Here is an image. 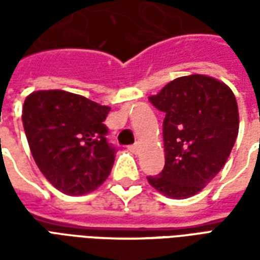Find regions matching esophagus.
Masks as SVG:
<instances>
[{"label": "esophagus", "mask_w": 260, "mask_h": 260, "mask_svg": "<svg viewBox=\"0 0 260 260\" xmlns=\"http://www.w3.org/2000/svg\"><path fill=\"white\" fill-rule=\"evenodd\" d=\"M139 147H141V145H139V143H134V145H131L129 146V150L132 153H138L139 152Z\"/></svg>", "instance_id": "obj_1"}]
</instances>
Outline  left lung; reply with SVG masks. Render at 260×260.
Segmentation results:
<instances>
[{
  "label": "left lung",
  "instance_id": "8db88e82",
  "mask_svg": "<svg viewBox=\"0 0 260 260\" xmlns=\"http://www.w3.org/2000/svg\"><path fill=\"white\" fill-rule=\"evenodd\" d=\"M149 100L166 115V164L147 181L166 196L189 198L218 174L233 150L240 125L234 93L214 78L189 75Z\"/></svg>",
  "mask_w": 260,
  "mask_h": 260
}]
</instances>
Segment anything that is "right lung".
Instances as JSON below:
<instances>
[{
    "label": "right lung",
    "mask_w": 260,
    "mask_h": 260,
    "mask_svg": "<svg viewBox=\"0 0 260 260\" xmlns=\"http://www.w3.org/2000/svg\"><path fill=\"white\" fill-rule=\"evenodd\" d=\"M110 107L64 90L26 97L22 122L31 156L43 175L67 195H83L111 173L115 147L103 124Z\"/></svg>",
    "instance_id": "add662e5"
}]
</instances>
